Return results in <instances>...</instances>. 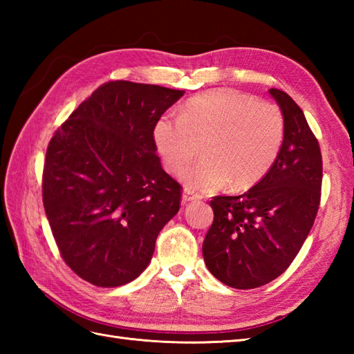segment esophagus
<instances>
[{"label": "esophagus", "instance_id": "obj_1", "mask_svg": "<svg viewBox=\"0 0 354 354\" xmlns=\"http://www.w3.org/2000/svg\"><path fill=\"white\" fill-rule=\"evenodd\" d=\"M196 199V196H194V194H192L190 192H184L183 193V204H187V202H192V201H194Z\"/></svg>", "mask_w": 354, "mask_h": 354}]
</instances>
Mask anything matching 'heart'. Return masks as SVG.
<instances>
[{"label": "heart", "mask_w": 354, "mask_h": 354, "mask_svg": "<svg viewBox=\"0 0 354 354\" xmlns=\"http://www.w3.org/2000/svg\"><path fill=\"white\" fill-rule=\"evenodd\" d=\"M284 138L281 112L236 89H213L187 100L179 115L164 114L152 127V141L165 167L183 171L202 142L204 160L183 173L189 192L209 193L231 183L248 190L272 167Z\"/></svg>", "instance_id": "heart-1"}]
</instances>
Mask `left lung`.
Listing matches in <instances>:
<instances>
[{
  "label": "left lung",
  "instance_id": "1",
  "mask_svg": "<svg viewBox=\"0 0 354 354\" xmlns=\"http://www.w3.org/2000/svg\"><path fill=\"white\" fill-rule=\"evenodd\" d=\"M269 94L284 120L280 153L246 193L213 198L214 221L202 245L209 272L234 289L260 288L289 268L309 236L321 201L318 140L289 94L275 88Z\"/></svg>",
  "mask_w": 354,
  "mask_h": 354
}]
</instances>
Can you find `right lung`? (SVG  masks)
<instances>
[{"label": "right lung", "instance_id": "obj_1", "mask_svg": "<svg viewBox=\"0 0 354 354\" xmlns=\"http://www.w3.org/2000/svg\"><path fill=\"white\" fill-rule=\"evenodd\" d=\"M185 91L115 80L97 88L50 140L42 202L64 261L99 288L135 280L181 204L152 127Z\"/></svg>", "mask_w": 354, "mask_h": 354}]
</instances>
